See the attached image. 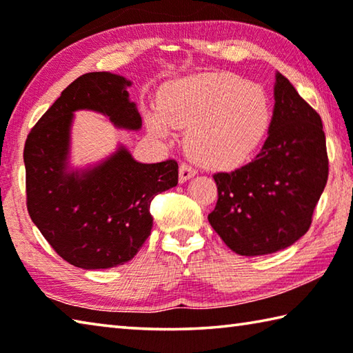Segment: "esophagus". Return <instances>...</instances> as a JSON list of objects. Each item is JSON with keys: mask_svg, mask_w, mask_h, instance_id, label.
I'll return each instance as SVG.
<instances>
[{"mask_svg": "<svg viewBox=\"0 0 353 353\" xmlns=\"http://www.w3.org/2000/svg\"><path fill=\"white\" fill-rule=\"evenodd\" d=\"M195 175H196V170L194 169V167H190V165L186 164V163H183V164L180 165V181H181V183L190 180V178L195 176Z\"/></svg>", "mask_w": 353, "mask_h": 353, "instance_id": "obj_1", "label": "esophagus"}]
</instances>
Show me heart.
<instances>
[{
	"label": "heart",
	"instance_id": "heart-1",
	"mask_svg": "<svg viewBox=\"0 0 353 353\" xmlns=\"http://www.w3.org/2000/svg\"><path fill=\"white\" fill-rule=\"evenodd\" d=\"M271 122L262 86L230 74H201L167 83L159 111L147 116L158 138L188 128L189 153L211 169H234L251 158Z\"/></svg>",
	"mask_w": 353,
	"mask_h": 353
}]
</instances>
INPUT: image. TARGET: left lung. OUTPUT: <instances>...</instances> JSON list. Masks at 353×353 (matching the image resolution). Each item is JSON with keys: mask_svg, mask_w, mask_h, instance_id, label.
<instances>
[{"mask_svg": "<svg viewBox=\"0 0 353 353\" xmlns=\"http://www.w3.org/2000/svg\"><path fill=\"white\" fill-rule=\"evenodd\" d=\"M327 176L323 121L277 72L268 138L251 163L215 173L219 200L208 220L240 256L285 250L310 228Z\"/></svg>", "mask_w": 353, "mask_h": 353, "instance_id": "left-lung-1", "label": "left lung"}]
</instances>
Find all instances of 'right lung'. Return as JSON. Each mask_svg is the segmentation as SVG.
<instances>
[{
    "label": "right lung",
    "mask_w": 353,
    "mask_h": 353,
    "mask_svg": "<svg viewBox=\"0 0 353 353\" xmlns=\"http://www.w3.org/2000/svg\"><path fill=\"white\" fill-rule=\"evenodd\" d=\"M130 85L117 74H83L61 91L24 144L30 219L54 251L77 268L132 261L150 236L154 195L178 184L175 159L142 164L123 145L94 165H70L74 111H96L117 128L142 127Z\"/></svg>",
    "instance_id": "obj_1"
}]
</instances>
